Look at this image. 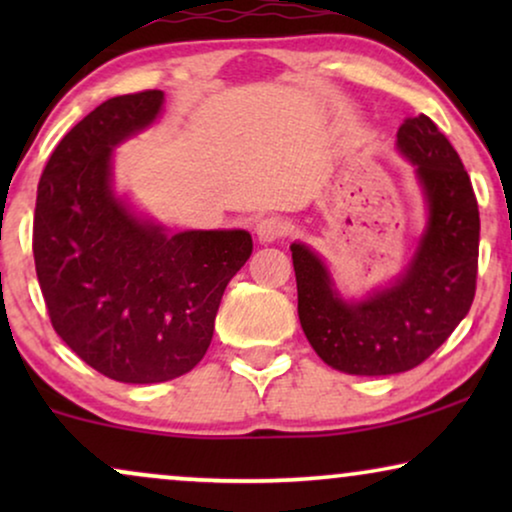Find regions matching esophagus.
Masks as SVG:
<instances>
[{
	"mask_svg": "<svg viewBox=\"0 0 512 512\" xmlns=\"http://www.w3.org/2000/svg\"><path fill=\"white\" fill-rule=\"evenodd\" d=\"M291 233V226L289 221L279 219V216H265V219L258 221L256 226V235L261 242H275V240H282Z\"/></svg>",
	"mask_w": 512,
	"mask_h": 512,
	"instance_id": "esophagus-1",
	"label": "esophagus"
}]
</instances>
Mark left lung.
Listing matches in <instances>:
<instances>
[{"mask_svg":"<svg viewBox=\"0 0 512 512\" xmlns=\"http://www.w3.org/2000/svg\"><path fill=\"white\" fill-rule=\"evenodd\" d=\"M396 139L429 205V226L403 275L361 303H345L321 258L291 244L300 326L314 352L349 375L419 366L450 338L475 296L480 212L459 153L424 114L405 118Z\"/></svg>","mask_w":512,"mask_h":512,"instance_id":"8db88e82","label":"left lung"}]
</instances>
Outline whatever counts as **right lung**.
I'll use <instances>...</instances> for the list:
<instances>
[{"instance_id":"add662e5","label":"right lung","mask_w":512,"mask_h":512,"mask_svg":"<svg viewBox=\"0 0 512 512\" xmlns=\"http://www.w3.org/2000/svg\"><path fill=\"white\" fill-rule=\"evenodd\" d=\"M160 90L118 95L74 125L37 188L32 251L55 333L97 373L153 384L205 356L247 230L170 235L111 191V151L156 121Z\"/></svg>"}]
</instances>
